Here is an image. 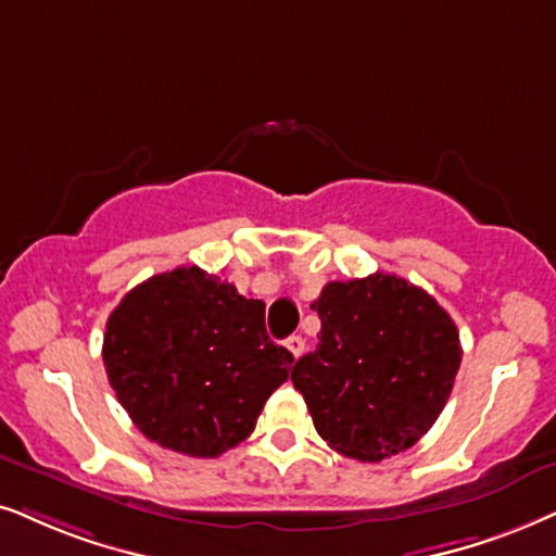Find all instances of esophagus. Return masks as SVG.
Masks as SVG:
<instances>
[{"mask_svg":"<svg viewBox=\"0 0 556 556\" xmlns=\"http://www.w3.org/2000/svg\"><path fill=\"white\" fill-rule=\"evenodd\" d=\"M285 346H287V351H290V354L294 356V359H298L302 351H305V341H302L300 336H290V339L285 341Z\"/></svg>","mask_w":556,"mask_h":556,"instance_id":"1","label":"esophagus"}]
</instances>
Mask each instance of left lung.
<instances>
[{"instance_id": "obj_1", "label": "left lung", "mask_w": 556, "mask_h": 556, "mask_svg": "<svg viewBox=\"0 0 556 556\" xmlns=\"http://www.w3.org/2000/svg\"><path fill=\"white\" fill-rule=\"evenodd\" d=\"M318 346L292 384L315 431L359 462L405 452L435 424L462 364L459 330L444 307L395 274L328 282L313 302Z\"/></svg>"}]
</instances>
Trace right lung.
Instances as JSON below:
<instances>
[{"instance_id": "1", "label": "right lung", "mask_w": 556, "mask_h": 556, "mask_svg": "<svg viewBox=\"0 0 556 556\" xmlns=\"http://www.w3.org/2000/svg\"><path fill=\"white\" fill-rule=\"evenodd\" d=\"M102 359L138 431L200 459L249 439L294 362L266 336L264 302L200 266L132 287L110 313Z\"/></svg>"}]
</instances>
